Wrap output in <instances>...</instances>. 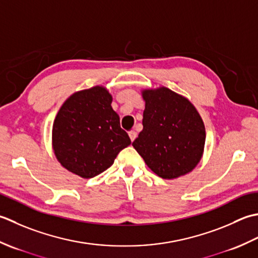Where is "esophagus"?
Listing matches in <instances>:
<instances>
[{
    "mask_svg": "<svg viewBox=\"0 0 258 258\" xmlns=\"http://www.w3.org/2000/svg\"><path fill=\"white\" fill-rule=\"evenodd\" d=\"M129 137H130V140L134 141L137 138V133H136V131L135 130L129 131Z\"/></svg>",
    "mask_w": 258,
    "mask_h": 258,
    "instance_id": "esophagus-1",
    "label": "esophagus"
}]
</instances>
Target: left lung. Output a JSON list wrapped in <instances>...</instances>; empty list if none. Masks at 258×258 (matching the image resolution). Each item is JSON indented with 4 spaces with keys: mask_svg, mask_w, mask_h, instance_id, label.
I'll return each instance as SVG.
<instances>
[{
    "mask_svg": "<svg viewBox=\"0 0 258 258\" xmlns=\"http://www.w3.org/2000/svg\"><path fill=\"white\" fill-rule=\"evenodd\" d=\"M143 125L133 146L156 175L164 179L186 175L202 158L205 125L191 102L170 89L144 90Z\"/></svg>",
    "mask_w": 258,
    "mask_h": 258,
    "instance_id": "obj_1",
    "label": "left lung"
}]
</instances>
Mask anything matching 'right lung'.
<instances>
[{
    "label": "right lung",
    "instance_id": "1",
    "mask_svg": "<svg viewBox=\"0 0 258 258\" xmlns=\"http://www.w3.org/2000/svg\"><path fill=\"white\" fill-rule=\"evenodd\" d=\"M103 87L73 93L62 104L52 129L56 159L69 171L92 178L107 170L131 144Z\"/></svg>",
    "mask_w": 258,
    "mask_h": 258
}]
</instances>
